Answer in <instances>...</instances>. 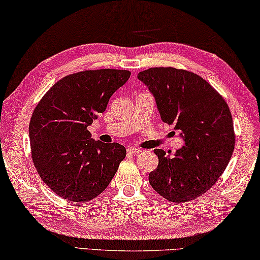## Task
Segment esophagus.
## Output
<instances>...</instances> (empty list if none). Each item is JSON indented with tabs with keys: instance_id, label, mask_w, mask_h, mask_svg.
I'll return each instance as SVG.
<instances>
[{
	"instance_id": "1",
	"label": "esophagus",
	"mask_w": 260,
	"mask_h": 260,
	"mask_svg": "<svg viewBox=\"0 0 260 260\" xmlns=\"http://www.w3.org/2000/svg\"><path fill=\"white\" fill-rule=\"evenodd\" d=\"M128 153H130V154H139V153H141V149L136 148V147H129Z\"/></svg>"
}]
</instances>
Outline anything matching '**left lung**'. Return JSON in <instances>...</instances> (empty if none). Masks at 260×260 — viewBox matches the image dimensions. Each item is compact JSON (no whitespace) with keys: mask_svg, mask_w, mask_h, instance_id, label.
I'll return each mask as SVG.
<instances>
[{"mask_svg":"<svg viewBox=\"0 0 260 260\" xmlns=\"http://www.w3.org/2000/svg\"><path fill=\"white\" fill-rule=\"evenodd\" d=\"M156 101L160 119L174 124L184 146L173 157L155 149L158 166L149 173L156 192L172 203L204 194L226 169L234 150L232 115L226 102L202 77L175 68L138 73Z\"/></svg>","mask_w":260,"mask_h":260,"instance_id":"left-lung-1","label":"left lung"}]
</instances>
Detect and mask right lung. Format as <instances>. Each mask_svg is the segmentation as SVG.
Returning a JSON list of instances; mask_svg holds the SVG:
<instances>
[{"mask_svg": "<svg viewBox=\"0 0 260 260\" xmlns=\"http://www.w3.org/2000/svg\"><path fill=\"white\" fill-rule=\"evenodd\" d=\"M130 75L115 69L73 73L53 85L34 110L29 123L34 165L60 197L88 202L113 179L125 157L124 146L94 140L87 126Z\"/></svg>", "mask_w": 260, "mask_h": 260, "instance_id": "add662e5", "label": "right lung"}]
</instances>
